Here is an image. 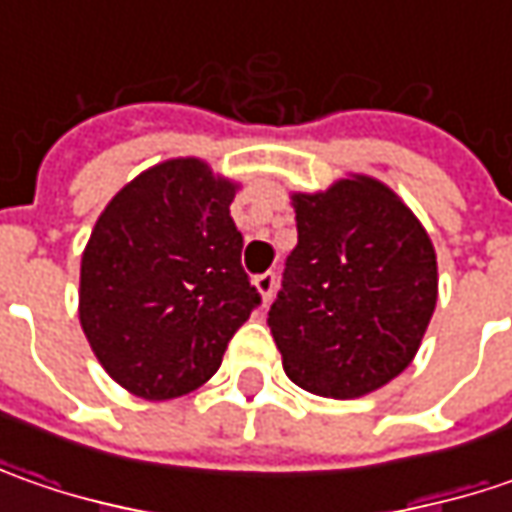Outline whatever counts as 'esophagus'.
Masks as SVG:
<instances>
[{"label": "esophagus", "mask_w": 512, "mask_h": 512, "mask_svg": "<svg viewBox=\"0 0 512 512\" xmlns=\"http://www.w3.org/2000/svg\"><path fill=\"white\" fill-rule=\"evenodd\" d=\"M253 285H256V290L262 293V299H265V305L273 299V293H276V273H262V276H256L253 279Z\"/></svg>", "instance_id": "obj_1"}]
</instances>
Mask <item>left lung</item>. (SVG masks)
I'll return each mask as SVG.
<instances>
[{
    "label": "left lung",
    "mask_w": 512,
    "mask_h": 512,
    "mask_svg": "<svg viewBox=\"0 0 512 512\" xmlns=\"http://www.w3.org/2000/svg\"><path fill=\"white\" fill-rule=\"evenodd\" d=\"M290 250L267 325L290 382L356 399L413 362L436 310V250L419 219L376 179L296 193Z\"/></svg>",
    "instance_id": "8db88e82"
}]
</instances>
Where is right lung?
Returning <instances> with one entry per match:
<instances>
[{
    "label": "right lung",
    "mask_w": 512,
    "mask_h": 512,
    "mask_svg": "<svg viewBox=\"0 0 512 512\" xmlns=\"http://www.w3.org/2000/svg\"><path fill=\"white\" fill-rule=\"evenodd\" d=\"M233 196L205 162L170 159L122 187L90 233L79 322L102 367L142 399L205 384L262 305L242 267Z\"/></svg>",
    "instance_id": "1"
}]
</instances>
